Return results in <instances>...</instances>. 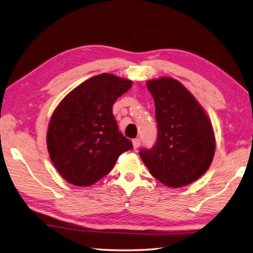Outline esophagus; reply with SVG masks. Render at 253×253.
<instances>
[{"label":"esophagus","mask_w":253,"mask_h":253,"mask_svg":"<svg viewBox=\"0 0 253 253\" xmlns=\"http://www.w3.org/2000/svg\"><path fill=\"white\" fill-rule=\"evenodd\" d=\"M139 146H140V139H138V138L133 139V140H132V147H133V149L137 150L139 148Z\"/></svg>","instance_id":"esophagus-1"}]
</instances>
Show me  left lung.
Segmentation results:
<instances>
[{
  "label": "left lung",
  "instance_id": "1",
  "mask_svg": "<svg viewBox=\"0 0 253 253\" xmlns=\"http://www.w3.org/2000/svg\"><path fill=\"white\" fill-rule=\"evenodd\" d=\"M155 103L158 140L140 151L154 178L170 188L196 181L209 169L215 153L211 120L184 84L171 77L148 80Z\"/></svg>",
  "mask_w": 253,
  "mask_h": 253
}]
</instances>
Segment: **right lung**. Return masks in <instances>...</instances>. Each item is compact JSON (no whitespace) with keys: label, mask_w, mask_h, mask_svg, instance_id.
<instances>
[{"label":"right lung","mask_w":253,"mask_h":253,"mask_svg":"<svg viewBox=\"0 0 253 253\" xmlns=\"http://www.w3.org/2000/svg\"><path fill=\"white\" fill-rule=\"evenodd\" d=\"M132 82L100 74L73 89L53 112L46 146L52 163L69 184L88 187L114 168L132 143L118 131L112 106Z\"/></svg>","instance_id":"add662e5"}]
</instances>
